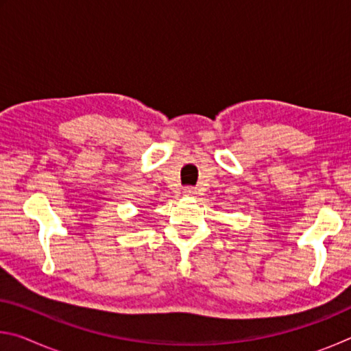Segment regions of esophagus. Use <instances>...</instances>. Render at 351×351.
<instances>
[{"label": "esophagus", "instance_id": "obj_1", "mask_svg": "<svg viewBox=\"0 0 351 351\" xmlns=\"http://www.w3.org/2000/svg\"><path fill=\"white\" fill-rule=\"evenodd\" d=\"M184 197H193L195 193H197V190L195 189H192V187H187V189H184Z\"/></svg>", "mask_w": 351, "mask_h": 351}]
</instances>
